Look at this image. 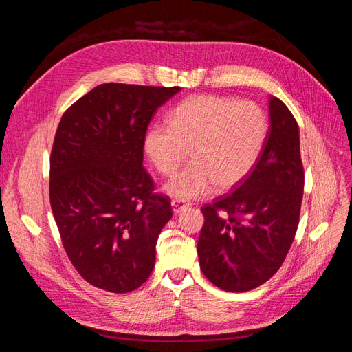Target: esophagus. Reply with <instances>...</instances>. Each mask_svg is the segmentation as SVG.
Segmentation results:
<instances>
[{
    "label": "esophagus",
    "mask_w": 352,
    "mask_h": 352,
    "mask_svg": "<svg viewBox=\"0 0 352 352\" xmlns=\"http://www.w3.org/2000/svg\"><path fill=\"white\" fill-rule=\"evenodd\" d=\"M188 207H189V204H186V202L180 201V199H173V201H172V208H173V212H175V214H179L180 211L185 210V208H188Z\"/></svg>",
    "instance_id": "esophagus-1"
}]
</instances>
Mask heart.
Segmentation results:
<instances>
[{"mask_svg": "<svg viewBox=\"0 0 352 352\" xmlns=\"http://www.w3.org/2000/svg\"><path fill=\"white\" fill-rule=\"evenodd\" d=\"M267 117L255 102L194 95L167 116V126L145 135V153L162 175L176 173L189 151L190 164L164 185L175 199L190 201L238 185L261 154Z\"/></svg>", "mask_w": 352, "mask_h": 352, "instance_id": "1", "label": "heart"}]
</instances>
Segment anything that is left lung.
<instances>
[{
    "label": "left lung",
    "mask_w": 352,
    "mask_h": 352,
    "mask_svg": "<svg viewBox=\"0 0 352 352\" xmlns=\"http://www.w3.org/2000/svg\"><path fill=\"white\" fill-rule=\"evenodd\" d=\"M261 154L232 194L201 208L204 226L197 245L206 278L228 292L267 282L289 251L300 221L304 168L300 127L276 97Z\"/></svg>",
    "instance_id": "obj_1"
}]
</instances>
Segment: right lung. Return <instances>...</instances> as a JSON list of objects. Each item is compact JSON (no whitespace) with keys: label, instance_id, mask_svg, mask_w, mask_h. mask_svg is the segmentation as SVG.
Returning a JSON list of instances; mask_svg holds the SVG:
<instances>
[{"label":"right lung","instance_id":"obj_1","mask_svg":"<svg viewBox=\"0 0 352 352\" xmlns=\"http://www.w3.org/2000/svg\"><path fill=\"white\" fill-rule=\"evenodd\" d=\"M179 87L104 83L63 114L50 160V201L74 269L100 289L126 294L151 274L172 219L142 166L154 113Z\"/></svg>","mask_w":352,"mask_h":352}]
</instances>
